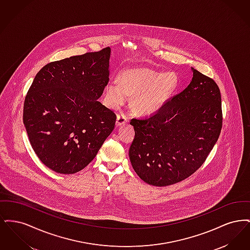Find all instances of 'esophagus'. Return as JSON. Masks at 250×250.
I'll list each match as a JSON object with an SVG mask.
<instances>
[{"mask_svg": "<svg viewBox=\"0 0 250 250\" xmlns=\"http://www.w3.org/2000/svg\"><path fill=\"white\" fill-rule=\"evenodd\" d=\"M127 117H126V115L125 114V113H120L117 115V119H116V125L117 126H119V125H125V123H127Z\"/></svg>", "mask_w": 250, "mask_h": 250, "instance_id": "34e87169", "label": "esophagus"}]
</instances>
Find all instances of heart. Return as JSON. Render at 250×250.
Returning <instances> with one entry per match:
<instances>
[{
	"mask_svg": "<svg viewBox=\"0 0 250 250\" xmlns=\"http://www.w3.org/2000/svg\"><path fill=\"white\" fill-rule=\"evenodd\" d=\"M178 86V77L173 72L156 71L148 67L130 68L106 86L108 106L118 107L127 95L135 96L133 107L141 114H152L162 107Z\"/></svg>",
	"mask_w": 250,
	"mask_h": 250,
	"instance_id": "1",
	"label": "heart"
}]
</instances>
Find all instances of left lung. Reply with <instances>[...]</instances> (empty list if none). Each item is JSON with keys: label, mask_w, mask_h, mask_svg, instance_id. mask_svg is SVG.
I'll list each match as a JSON object with an SVG mask.
<instances>
[{"label": "left lung", "mask_w": 250, "mask_h": 250, "mask_svg": "<svg viewBox=\"0 0 250 250\" xmlns=\"http://www.w3.org/2000/svg\"><path fill=\"white\" fill-rule=\"evenodd\" d=\"M188 86L155 113L131 119V164L145 183L166 187L205 162L222 128L221 95L214 80L192 68Z\"/></svg>", "instance_id": "8db88e82"}]
</instances>
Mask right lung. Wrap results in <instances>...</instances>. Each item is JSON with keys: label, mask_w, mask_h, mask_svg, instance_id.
I'll return each mask as SVG.
<instances>
[{"label": "right lung", "mask_w": 250, "mask_h": 250, "mask_svg": "<svg viewBox=\"0 0 250 250\" xmlns=\"http://www.w3.org/2000/svg\"><path fill=\"white\" fill-rule=\"evenodd\" d=\"M110 48L51 62L36 74L23 124L44 165L62 174L87 166L113 130L116 115L97 99L108 83Z\"/></svg>", "instance_id": "add662e5"}]
</instances>
